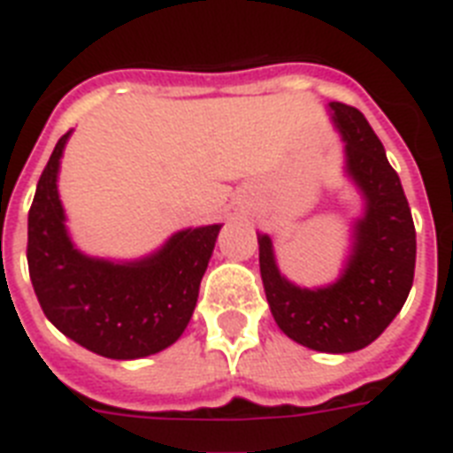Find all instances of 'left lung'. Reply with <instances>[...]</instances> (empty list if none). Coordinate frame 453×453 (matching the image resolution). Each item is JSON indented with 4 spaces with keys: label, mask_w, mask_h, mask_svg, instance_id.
<instances>
[{
    "label": "left lung",
    "mask_w": 453,
    "mask_h": 453,
    "mask_svg": "<svg viewBox=\"0 0 453 453\" xmlns=\"http://www.w3.org/2000/svg\"><path fill=\"white\" fill-rule=\"evenodd\" d=\"M328 106L345 141V171L365 201L345 271L334 285L296 287L278 271L268 234H259V268L282 334L317 352L347 354L380 338L405 305L414 280L417 234L401 178L368 119L340 101Z\"/></svg>",
    "instance_id": "obj_1"
}]
</instances>
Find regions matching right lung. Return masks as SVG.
<instances>
[{"label":"right lung","instance_id":"add662e5","mask_svg":"<svg viewBox=\"0 0 453 453\" xmlns=\"http://www.w3.org/2000/svg\"><path fill=\"white\" fill-rule=\"evenodd\" d=\"M59 138L27 219V264L43 315L66 338L106 358H143L173 345L199 298L222 224L178 231L150 257L108 261L73 248L58 194Z\"/></svg>","mask_w":453,"mask_h":453}]
</instances>
